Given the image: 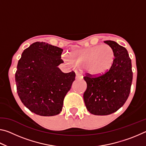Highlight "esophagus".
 <instances>
[{"mask_svg":"<svg viewBox=\"0 0 146 146\" xmlns=\"http://www.w3.org/2000/svg\"><path fill=\"white\" fill-rule=\"evenodd\" d=\"M83 78V76L79 73H76V79H82Z\"/></svg>","mask_w":146,"mask_h":146,"instance_id":"1","label":"esophagus"}]
</instances>
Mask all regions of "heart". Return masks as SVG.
Returning <instances> with one entry per match:
<instances>
[{
    "mask_svg": "<svg viewBox=\"0 0 146 146\" xmlns=\"http://www.w3.org/2000/svg\"><path fill=\"white\" fill-rule=\"evenodd\" d=\"M62 58L69 65L84 67L89 74L98 76L111 70L115 62V55L111 47L104 44L75 49L71 51L70 56L63 55Z\"/></svg>",
    "mask_w": 146,
    "mask_h": 146,
    "instance_id": "1",
    "label": "heart"
}]
</instances>
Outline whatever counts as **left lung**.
<instances>
[{
  "instance_id": "left-lung-1",
  "label": "left lung",
  "mask_w": 146,
  "mask_h": 146,
  "mask_svg": "<svg viewBox=\"0 0 146 146\" xmlns=\"http://www.w3.org/2000/svg\"><path fill=\"white\" fill-rule=\"evenodd\" d=\"M104 42L115 52L112 68L99 76L84 77L87 83L84 100L88 111L95 115H108L119 110L129 97L133 80L131 60L127 49L115 41Z\"/></svg>"
}]
</instances>
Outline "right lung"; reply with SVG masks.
I'll return each instance as SVG.
<instances>
[{"label":"right lung","instance_id":"right-lung-1","mask_svg":"<svg viewBox=\"0 0 146 146\" xmlns=\"http://www.w3.org/2000/svg\"><path fill=\"white\" fill-rule=\"evenodd\" d=\"M63 49L36 42L24 49L15 73L21 102L31 112L49 117L59 114L63 101L75 79L73 71L64 73L58 66Z\"/></svg>","mask_w":146,"mask_h":146}]
</instances>
